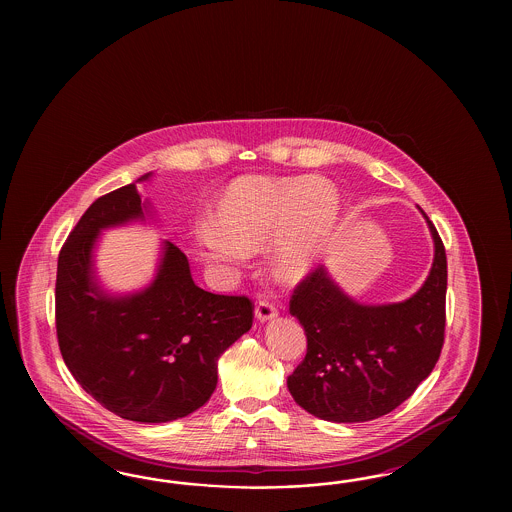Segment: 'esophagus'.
Instances as JSON below:
<instances>
[{
	"label": "esophagus",
	"mask_w": 512,
	"mask_h": 512,
	"mask_svg": "<svg viewBox=\"0 0 512 512\" xmlns=\"http://www.w3.org/2000/svg\"><path fill=\"white\" fill-rule=\"evenodd\" d=\"M255 315H257L259 321H270L272 317L278 315V308H276V304L270 302V300H259V302H257V308H255Z\"/></svg>",
	"instance_id": "obj_1"
}]
</instances>
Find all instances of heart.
<instances>
[{"label":"heart","instance_id":"1","mask_svg":"<svg viewBox=\"0 0 512 512\" xmlns=\"http://www.w3.org/2000/svg\"><path fill=\"white\" fill-rule=\"evenodd\" d=\"M340 217L336 189L323 180H236L217 204V227H201L197 242L210 261H236L278 236L272 264L279 278H300L325 251Z\"/></svg>","mask_w":512,"mask_h":512}]
</instances>
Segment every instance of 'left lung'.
<instances>
[{"label": "left lung", "instance_id": "8db88e82", "mask_svg": "<svg viewBox=\"0 0 512 512\" xmlns=\"http://www.w3.org/2000/svg\"><path fill=\"white\" fill-rule=\"evenodd\" d=\"M422 212V210H420ZM434 236L432 272L400 304L360 306L315 266L298 281L289 310L306 330V357L287 377L295 402L319 419L366 422L405 402L432 373L445 343L447 253Z\"/></svg>", "mask_w": 512, "mask_h": 512}]
</instances>
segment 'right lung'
Instances as JSON below:
<instances>
[{"instance_id": "obj_1", "label": "right lung", "mask_w": 512, "mask_h": 512, "mask_svg": "<svg viewBox=\"0 0 512 512\" xmlns=\"http://www.w3.org/2000/svg\"><path fill=\"white\" fill-rule=\"evenodd\" d=\"M137 217L140 195L129 184L93 201L78 219L58 257L56 334L69 372L95 402L122 419L169 422L210 400L217 358L251 328L255 306L248 296L197 287L172 242L144 293L101 295L90 261L97 233Z\"/></svg>"}]
</instances>
